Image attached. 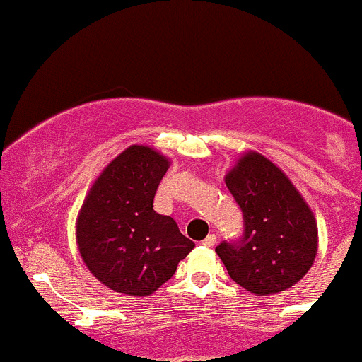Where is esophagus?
Listing matches in <instances>:
<instances>
[{
    "instance_id": "esophagus-1",
    "label": "esophagus",
    "mask_w": 362,
    "mask_h": 362,
    "mask_svg": "<svg viewBox=\"0 0 362 362\" xmlns=\"http://www.w3.org/2000/svg\"><path fill=\"white\" fill-rule=\"evenodd\" d=\"M202 245H204V246H207V248H211V246H214V245H216V235H214V234H209V235H207L206 239H204Z\"/></svg>"
}]
</instances>
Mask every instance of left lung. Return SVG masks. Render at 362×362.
I'll return each mask as SVG.
<instances>
[{
  "instance_id": "8db88e82",
  "label": "left lung",
  "mask_w": 362,
  "mask_h": 362,
  "mask_svg": "<svg viewBox=\"0 0 362 362\" xmlns=\"http://www.w3.org/2000/svg\"><path fill=\"white\" fill-rule=\"evenodd\" d=\"M225 185L245 216L239 243L216 253L228 276L255 296L294 287L313 266L318 250L315 214L287 174L257 151L243 153Z\"/></svg>"
}]
</instances>
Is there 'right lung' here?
I'll use <instances>...</instances> for the list:
<instances>
[{"label":"right lung","mask_w":362,"mask_h":362,"mask_svg":"<svg viewBox=\"0 0 362 362\" xmlns=\"http://www.w3.org/2000/svg\"><path fill=\"white\" fill-rule=\"evenodd\" d=\"M169 167L156 149L130 146L100 173L78 211V253L93 276L117 294L151 296L195 248L173 218L153 209Z\"/></svg>","instance_id":"obj_1"}]
</instances>
